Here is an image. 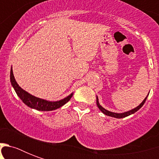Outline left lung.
Listing matches in <instances>:
<instances>
[{
	"label": "left lung",
	"instance_id": "left-lung-1",
	"mask_svg": "<svg viewBox=\"0 0 159 159\" xmlns=\"http://www.w3.org/2000/svg\"><path fill=\"white\" fill-rule=\"evenodd\" d=\"M147 97H146L143 102H141L140 105H139L137 107L132 109V110H130V111L123 112V113H115V112H111V111H107V110H106L105 108H103V107H102V106L100 105L99 101H98V97H97V106H98V108L100 109V111H102L103 114H105L106 116H111V117H115V118L121 119V118H125V117H126V116H130V115H132V114L135 113L136 111H138L139 110V109H140L141 107L143 106V104H144V102H145L146 99H147Z\"/></svg>",
	"mask_w": 159,
	"mask_h": 159
}]
</instances>
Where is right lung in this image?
Segmentation results:
<instances>
[{"label":"right lung","mask_w":159,"mask_h":159,"mask_svg":"<svg viewBox=\"0 0 159 159\" xmlns=\"http://www.w3.org/2000/svg\"><path fill=\"white\" fill-rule=\"evenodd\" d=\"M10 79H11V86L13 87V88L16 91V94L18 96L22 102L28 106L29 107H30L32 109H35L37 111H50L56 110L57 108H60L61 106L65 105L71 98H72L73 93H71L69 96H67V97H65L63 99L60 100V101H57V102H49V101H46V100L41 99L39 97H36L33 95L30 94L29 92L22 89L18 83L16 82L15 77L13 74V70H12V67L11 69V76H10Z\"/></svg>","instance_id":"obj_1"}]
</instances>
